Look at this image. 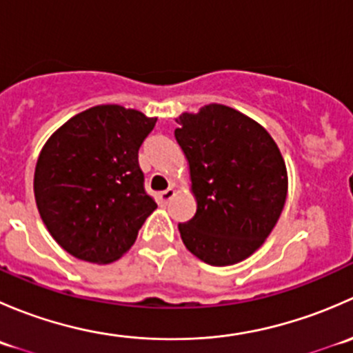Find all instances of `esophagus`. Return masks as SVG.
Segmentation results:
<instances>
[{
  "label": "esophagus",
  "mask_w": 353,
  "mask_h": 353,
  "mask_svg": "<svg viewBox=\"0 0 353 353\" xmlns=\"http://www.w3.org/2000/svg\"><path fill=\"white\" fill-rule=\"evenodd\" d=\"M174 194H176V190H174V188H167L165 191H162V193L159 194V201L160 203H169L170 199L174 198Z\"/></svg>",
  "instance_id": "1"
}]
</instances>
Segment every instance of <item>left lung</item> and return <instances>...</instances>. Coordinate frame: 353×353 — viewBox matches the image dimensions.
<instances>
[{"mask_svg":"<svg viewBox=\"0 0 353 353\" xmlns=\"http://www.w3.org/2000/svg\"><path fill=\"white\" fill-rule=\"evenodd\" d=\"M176 123L196 198L193 219L179 223L181 239L208 265H236L261 248L282 215L285 160L261 124L227 105L183 112Z\"/></svg>","mask_w":353,"mask_h":353,"instance_id":"8db88e82","label":"left lung"}]
</instances>
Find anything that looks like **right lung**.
<instances>
[{"label": "right lung", "mask_w": 353, "mask_h": 353, "mask_svg": "<svg viewBox=\"0 0 353 353\" xmlns=\"http://www.w3.org/2000/svg\"><path fill=\"white\" fill-rule=\"evenodd\" d=\"M155 123L140 110L95 105L46 141L35 165V203L52 239L71 256L108 265L134 244L157 208L138 163Z\"/></svg>", "instance_id": "add662e5"}]
</instances>
